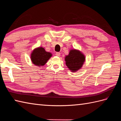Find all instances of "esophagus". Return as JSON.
I'll list each match as a JSON object with an SVG mask.
<instances>
[{
	"instance_id": "1",
	"label": "esophagus",
	"mask_w": 121,
	"mask_h": 121,
	"mask_svg": "<svg viewBox=\"0 0 121 121\" xmlns=\"http://www.w3.org/2000/svg\"><path fill=\"white\" fill-rule=\"evenodd\" d=\"M56 55L57 56L59 57V56H60V52H57L56 53Z\"/></svg>"
}]
</instances>
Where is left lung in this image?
I'll list each match as a JSON object with an SVG mask.
<instances>
[{"instance_id":"8db88e82","label":"left lung","mask_w":121,"mask_h":121,"mask_svg":"<svg viewBox=\"0 0 121 121\" xmlns=\"http://www.w3.org/2000/svg\"><path fill=\"white\" fill-rule=\"evenodd\" d=\"M66 65L72 72H76L82 67L85 61V56L78 49H70L69 54L65 57Z\"/></svg>"}]
</instances>
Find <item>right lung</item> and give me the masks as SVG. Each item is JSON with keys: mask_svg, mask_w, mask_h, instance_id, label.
Segmentation results:
<instances>
[{"mask_svg": "<svg viewBox=\"0 0 121 121\" xmlns=\"http://www.w3.org/2000/svg\"><path fill=\"white\" fill-rule=\"evenodd\" d=\"M52 56L51 52H46L44 48L38 47L30 54V59L33 64L38 67L44 66Z\"/></svg>", "mask_w": 121, "mask_h": 121, "instance_id": "add662e5", "label": "right lung"}]
</instances>
